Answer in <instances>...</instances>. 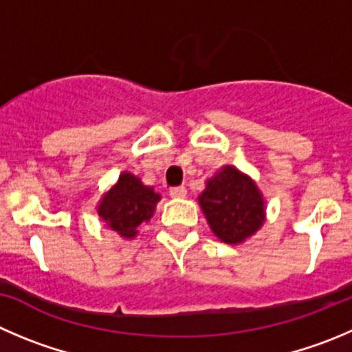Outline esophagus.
Here are the masks:
<instances>
[{
  "label": "esophagus",
  "instance_id": "34e87169",
  "mask_svg": "<svg viewBox=\"0 0 352 352\" xmlns=\"http://www.w3.org/2000/svg\"><path fill=\"white\" fill-rule=\"evenodd\" d=\"M169 193L173 199H183L186 195V188L185 186H176V188H170Z\"/></svg>",
  "mask_w": 352,
  "mask_h": 352
}]
</instances>
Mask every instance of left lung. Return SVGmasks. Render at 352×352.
I'll return each mask as SVG.
<instances>
[{
	"mask_svg": "<svg viewBox=\"0 0 352 352\" xmlns=\"http://www.w3.org/2000/svg\"><path fill=\"white\" fill-rule=\"evenodd\" d=\"M199 206L210 232L230 245L256 235L266 221L263 192L249 174L235 166H223L207 179Z\"/></svg>",
	"mask_w": 352,
	"mask_h": 352,
	"instance_id": "obj_1",
	"label": "left lung"
}]
</instances>
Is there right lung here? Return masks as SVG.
Segmentation results:
<instances>
[{
    "mask_svg": "<svg viewBox=\"0 0 352 352\" xmlns=\"http://www.w3.org/2000/svg\"><path fill=\"white\" fill-rule=\"evenodd\" d=\"M160 193L145 185L140 176L124 170L119 179L98 200L96 212L103 226L116 232L122 240H133L138 235L140 224L152 219Z\"/></svg>",
    "mask_w": 352,
    "mask_h": 352,
    "instance_id": "add662e5",
    "label": "right lung"
}]
</instances>
